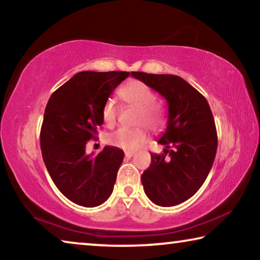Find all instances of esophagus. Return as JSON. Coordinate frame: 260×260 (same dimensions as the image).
<instances>
[{
	"label": "esophagus",
	"instance_id": "esophagus-1",
	"mask_svg": "<svg viewBox=\"0 0 260 260\" xmlns=\"http://www.w3.org/2000/svg\"><path fill=\"white\" fill-rule=\"evenodd\" d=\"M134 156V152H132V151H126L125 152V157L126 158H131V157H133Z\"/></svg>",
	"mask_w": 260,
	"mask_h": 260
}]
</instances>
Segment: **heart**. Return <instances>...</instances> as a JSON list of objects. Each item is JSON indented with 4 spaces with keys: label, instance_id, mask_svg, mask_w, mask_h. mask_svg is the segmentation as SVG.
Instances as JSON below:
<instances>
[{
    "label": "heart",
    "instance_id": "1",
    "mask_svg": "<svg viewBox=\"0 0 260 260\" xmlns=\"http://www.w3.org/2000/svg\"><path fill=\"white\" fill-rule=\"evenodd\" d=\"M122 103L136 109L135 124L144 125L151 131L162 128L166 124L165 114L155 103L153 91L143 82L131 80L118 90ZM118 109L112 100L105 101L102 107V119L107 126L111 127L117 121ZM147 141V131L139 128H119L109 136V143L113 147L134 151Z\"/></svg>",
    "mask_w": 260,
    "mask_h": 260
}]
</instances>
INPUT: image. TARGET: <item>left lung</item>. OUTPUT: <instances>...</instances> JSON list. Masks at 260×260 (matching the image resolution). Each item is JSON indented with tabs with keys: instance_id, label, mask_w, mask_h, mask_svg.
<instances>
[{
	"instance_id": "1",
	"label": "left lung",
	"mask_w": 260,
	"mask_h": 260,
	"mask_svg": "<svg viewBox=\"0 0 260 260\" xmlns=\"http://www.w3.org/2000/svg\"><path fill=\"white\" fill-rule=\"evenodd\" d=\"M159 93L169 107L165 133L158 143L164 153H150L151 164L141 180L149 200L174 206L190 199L204 183L217 153L218 136L208 101L173 74L132 72Z\"/></svg>"
}]
</instances>
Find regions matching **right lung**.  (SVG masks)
<instances>
[{"instance_id": "right-lung-1", "label": "right lung", "mask_w": 260, "mask_h": 260, "mask_svg": "<svg viewBox=\"0 0 260 260\" xmlns=\"http://www.w3.org/2000/svg\"><path fill=\"white\" fill-rule=\"evenodd\" d=\"M129 72L83 71L55 90L48 101L40 133L42 158L58 190L73 203L94 208L112 193L124 151L104 147L86 155L103 124L102 107Z\"/></svg>"}]
</instances>
